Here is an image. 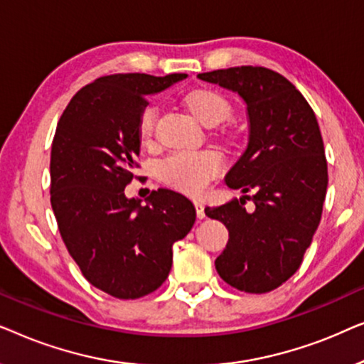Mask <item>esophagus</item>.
<instances>
[{
  "mask_svg": "<svg viewBox=\"0 0 364 364\" xmlns=\"http://www.w3.org/2000/svg\"><path fill=\"white\" fill-rule=\"evenodd\" d=\"M196 210L198 218H205V207H203L202 202H196Z\"/></svg>",
  "mask_w": 364,
  "mask_h": 364,
  "instance_id": "34e87169",
  "label": "esophagus"
}]
</instances>
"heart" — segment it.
<instances>
[{
	"instance_id": "1",
	"label": "heart",
	"mask_w": 364,
	"mask_h": 364,
	"mask_svg": "<svg viewBox=\"0 0 364 364\" xmlns=\"http://www.w3.org/2000/svg\"><path fill=\"white\" fill-rule=\"evenodd\" d=\"M186 104L192 116L203 126L210 122L220 124L230 116L227 99L210 89H196L188 92ZM157 109L147 106L139 117V136L144 142L151 141L156 124ZM222 168V157L213 151H177L159 164V176L177 191L198 196L205 191L212 178Z\"/></svg>"
}]
</instances>
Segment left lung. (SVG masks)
Returning <instances> with one entry per match:
<instances>
[{
  "label": "left lung",
  "instance_id": "8db88e82",
  "mask_svg": "<svg viewBox=\"0 0 364 364\" xmlns=\"http://www.w3.org/2000/svg\"><path fill=\"white\" fill-rule=\"evenodd\" d=\"M197 77L237 94L248 119L247 149L225 176L243 196L205 208L228 230L215 268L237 290L272 291L300 268L321 218L328 168L316 116L288 79L267 68L217 69ZM248 191L253 213L242 207Z\"/></svg>",
  "mask_w": 364,
  "mask_h": 364
}]
</instances>
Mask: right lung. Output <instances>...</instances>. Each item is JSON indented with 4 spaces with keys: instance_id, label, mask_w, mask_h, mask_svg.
I'll return each instance as SVG.
<instances>
[{
    "instance_id": "add662e5",
    "label": "right lung",
    "mask_w": 364,
    "mask_h": 364,
    "mask_svg": "<svg viewBox=\"0 0 364 364\" xmlns=\"http://www.w3.org/2000/svg\"><path fill=\"white\" fill-rule=\"evenodd\" d=\"M187 74L99 77L71 99L51 147V207L69 255L86 280L121 300L166 282L172 245L191 232L196 207L171 188L127 198L141 152L139 117L147 97Z\"/></svg>"
}]
</instances>
